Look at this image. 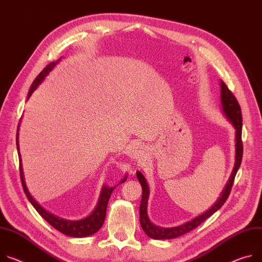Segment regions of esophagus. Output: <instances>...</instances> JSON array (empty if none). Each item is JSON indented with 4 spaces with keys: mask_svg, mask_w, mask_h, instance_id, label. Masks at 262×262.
<instances>
[{
    "mask_svg": "<svg viewBox=\"0 0 262 262\" xmlns=\"http://www.w3.org/2000/svg\"><path fill=\"white\" fill-rule=\"evenodd\" d=\"M132 155H133V158L136 159L137 161H143L147 156V150L143 145H141L139 143L134 144L132 146Z\"/></svg>",
    "mask_w": 262,
    "mask_h": 262,
    "instance_id": "esophagus-1",
    "label": "esophagus"
}]
</instances>
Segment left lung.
Wrapping results in <instances>:
<instances>
[{"label":"left lung","instance_id":"left-lung-1","mask_svg":"<svg viewBox=\"0 0 262 262\" xmlns=\"http://www.w3.org/2000/svg\"><path fill=\"white\" fill-rule=\"evenodd\" d=\"M221 88H222V105H223V111L225 115L228 117L231 123L234 125L236 129V160H235V166L234 169L232 171V174L230 177V180L228 184L226 185V188L224 189V191L219 199V201L215 203L213 207H211L208 211H206L202 215L195 217L194 220L190 221L182 226L174 227V228H160L158 226H155L148 219L147 216V201H148V194H149V188L146 183V180L144 176L142 174L140 171H137V178L142 186V200L140 204V224L142 229L146 233L147 236H149L150 238L154 239H171L176 238V237L182 236L191 230L195 229L199 227L205 220L210 217L214 212H216L222 206L226 203L227 199L230 195V192L232 190V186L235 180V176L238 171L242 160H243V152H244V147H243V140H242V132H243V117H242V108L241 105L235 98L233 93L229 90V88L226 85L224 81L221 82Z\"/></svg>","mask_w":262,"mask_h":262}]
</instances>
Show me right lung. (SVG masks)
Masks as SVG:
<instances>
[{
  "label": "right lung",
  "instance_id": "1",
  "mask_svg": "<svg viewBox=\"0 0 262 262\" xmlns=\"http://www.w3.org/2000/svg\"><path fill=\"white\" fill-rule=\"evenodd\" d=\"M55 64H56V62H50L48 66H46V68L37 75V77L34 79V81L31 84V88L29 90L27 99H29V97L31 96V94L33 93V91L43 80V78L53 69V67ZM18 127H19V123H18L17 132H16V147H17L18 160H19V176H20V181H21V186H23V189H24V192H25V194H26L27 199L29 200V202L32 204V206L36 209V211L39 213V215L45 221L48 222L54 229H56L57 231L61 232L62 234H66V235L71 236V237H84V236H89V235H92L94 233H96L102 227V225L104 223L107 203H108V200L111 198V194L113 192L114 188L103 187L96 209L94 210V212L91 214L90 216H88V217H85V219H83L81 221H75V222L64 221L62 219H59V217L53 215V214H51L49 212H47L30 195V193L28 192V189L26 187L25 181H24L21 160H20L19 148H18ZM125 180H126V178L122 181V183Z\"/></svg>",
  "mask_w": 262,
  "mask_h": 262
}]
</instances>
